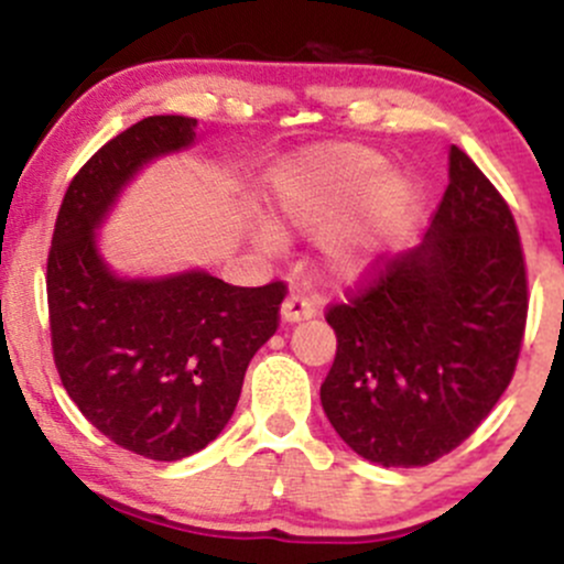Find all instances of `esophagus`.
I'll return each instance as SVG.
<instances>
[{
    "label": "esophagus",
    "instance_id": "1",
    "mask_svg": "<svg viewBox=\"0 0 564 564\" xmlns=\"http://www.w3.org/2000/svg\"><path fill=\"white\" fill-rule=\"evenodd\" d=\"M314 314H316V305L311 303V300L300 297V294H292V297L283 300L281 305V318L289 324L305 322V318H311Z\"/></svg>",
    "mask_w": 564,
    "mask_h": 564
}]
</instances>
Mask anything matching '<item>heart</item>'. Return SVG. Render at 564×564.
Listing matches in <instances>:
<instances>
[{"label": "heart", "instance_id": "1", "mask_svg": "<svg viewBox=\"0 0 564 564\" xmlns=\"http://www.w3.org/2000/svg\"><path fill=\"white\" fill-rule=\"evenodd\" d=\"M382 152L324 144L283 161L267 182L275 229L318 237V259L338 281L377 272L406 240L423 209V187L406 172H388ZM275 246L270 231L259 237Z\"/></svg>", "mask_w": 564, "mask_h": 564}]
</instances>
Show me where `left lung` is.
<instances>
[{"mask_svg": "<svg viewBox=\"0 0 564 564\" xmlns=\"http://www.w3.org/2000/svg\"><path fill=\"white\" fill-rule=\"evenodd\" d=\"M425 240L384 261L327 324L338 349L322 406L340 440L382 466L456 451L513 379L527 324V270L510 207L451 147Z\"/></svg>", "mask_w": 564, "mask_h": 564, "instance_id": "8db88e82", "label": "left lung"}]
</instances>
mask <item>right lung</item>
<instances>
[{
    "label": "right lung",
    "mask_w": 564,
    "mask_h": 564,
    "mask_svg": "<svg viewBox=\"0 0 564 564\" xmlns=\"http://www.w3.org/2000/svg\"><path fill=\"white\" fill-rule=\"evenodd\" d=\"M193 139L196 119L147 117L100 147L62 198L45 272L67 395L113 445L152 460L193 456L226 429L286 297L281 281L246 289L204 270L128 278L108 267L98 231L119 193Z\"/></svg>",
    "instance_id": "add662e5"
}]
</instances>
